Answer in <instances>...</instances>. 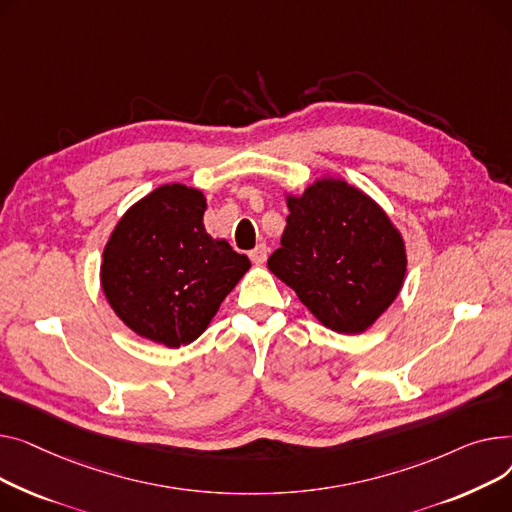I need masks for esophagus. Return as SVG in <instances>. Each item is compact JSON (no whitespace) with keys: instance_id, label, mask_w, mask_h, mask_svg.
<instances>
[{"instance_id":"esophagus-1","label":"esophagus","mask_w":512,"mask_h":512,"mask_svg":"<svg viewBox=\"0 0 512 512\" xmlns=\"http://www.w3.org/2000/svg\"><path fill=\"white\" fill-rule=\"evenodd\" d=\"M266 258H268V248H266L264 244H258V246L250 252V260H252L254 264H264Z\"/></svg>"}]
</instances>
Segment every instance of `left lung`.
I'll return each mask as SVG.
<instances>
[{
    "label": "left lung",
    "instance_id": "left-lung-1",
    "mask_svg": "<svg viewBox=\"0 0 512 512\" xmlns=\"http://www.w3.org/2000/svg\"><path fill=\"white\" fill-rule=\"evenodd\" d=\"M287 206L270 273L324 326L362 333L401 291L407 256L399 231L374 200L339 179H320Z\"/></svg>",
    "mask_w": 512,
    "mask_h": 512
}]
</instances>
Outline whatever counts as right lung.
<instances>
[{"mask_svg": "<svg viewBox=\"0 0 512 512\" xmlns=\"http://www.w3.org/2000/svg\"><path fill=\"white\" fill-rule=\"evenodd\" d=\"M204 210L200 190L169 184L136 202L111 233L101 285L136 335L192 343L250 268L248 256L206 233Z\"/></svg>", "mask_w": 512, "mask_h": 512, "instance_id": "obj_1", "label": "right lung"}]
</instances>
